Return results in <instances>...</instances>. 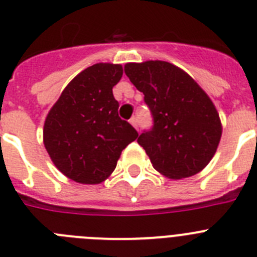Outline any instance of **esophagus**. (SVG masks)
I'll use <instances>...</instances> for the list:
<instances>
[{"mask_svg":"<svg viewBox=\"0 0 257 257\" xmlns=\"http://www.w3.org/2000/svg\"><path fill=\"white\" fill-rule=\"evenodd\" d=\"M130 123L133 124V126L135 127V128H138V127H139V119H138V118H136V117H133L130 119Z\"/></svg>","mask_w":257,"mask_h":257,"instance_id":"obj_1","label":"esophagus"}]
</instances>
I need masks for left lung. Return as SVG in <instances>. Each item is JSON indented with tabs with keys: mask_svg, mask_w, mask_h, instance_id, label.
Wrapping results in <instances>:
<instances>
[{
	"mask_svg": "<svg viewBox=\"0 0 257 257\" xmlns=\"http://www.w3.org/2000/svg\"><path fill=\"white\" fill-rule=\"evenodd\" d=\"M124 73L151 110L153 126L138 143L154 169L172 179L189 178L203 170L219 145V113L189 74L167 61L128 63Z\"/></svg>",
	"mask_w": 257,
	"mask_h": 257,
	"instance_id": "8db88e82",
	"label": "left lung"
}]
</instances>
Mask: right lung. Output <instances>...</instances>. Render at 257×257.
I'll return each instance as SVG.
<instances>
[{"label": "right lung", "mask_w": 257, "mask_h": 257, "mask_svg": "<svg viewBox=\"0 0 257 257\" xmlns=\"http://www.w3.org/2000/svg\"><path fill=\"white\" fill-rule=\"evenodd\" d=\"M119 64L99 63L74 77L45 121L44 143L54 165L81 184H99L114 171L122 151L139 136L118 115L112 88Z\"/></svg>", "instance_id": "add662e5"}]
</instances>
